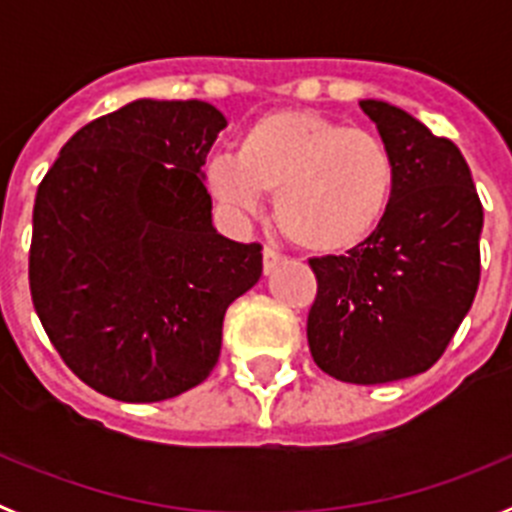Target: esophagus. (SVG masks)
Returning a JSON list of instances; mask_svg holds the SVG:
<instances>
[{
  "instance_id": "34e87169",
  "label": "esophagus",
  "mask_w": 512,
  "mask_h": 512,
  "mask_svg": "<svg viewBox=\"0 0 512 512\" xmlns=\"http://www.w3.org/2000/svg\"><path fill=\"white\" fill-rule=\"evenodd\" d=\"M284 261H287V256H282V253L274 251V248H266L264 251V274L266 277H269V274H274V271H277Z\"/></svg>"
}]
</instances>
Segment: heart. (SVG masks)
<instances>
[{"instance_id":"obj_1","label":"heart","mask_w":512,"mask_h":512,"mask_svg":"<svg viewBox=\"0 0 512 512\" xmlns=\"http://www.w3.org/2000/svg\"><path fill=\"white\" fill-rule=\"evenodd\" d=\"M205 182L235 215H251L274 192V217L289 241L310 253H343L390 210L395 161L369 130L315 110H274L243 130L238 151L210 158Z\"/></svg>"}]
</instances>
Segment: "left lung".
Segmentation results:
<instances>
[{"label":"left lung","mask_w":512,"mask_h":512,"mask_svg":"<svg viewBox=\"0 0 512 512\" xmlns=\"http://www.w3.org/2000/svg\"><path fill=\"white\" fill-rule=\"evenodd\" d=\"M395 161L390 210L346 256L312 259L318 297L307 315L315 364L351 384H384L431 369L472 307L482 205L449 138L410 112L361 99Z\"/></svg>","instance_id":"left-lung-1"}]
</instances>
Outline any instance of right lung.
I'll return each mask as SVG.
<instances>
[{"label": "right lung", "mask_w": 512, "mask_h": 512, "mask_svg": "<svg viewBox=\"0 0 512 512\" xmlns=\"http://www.w3.org/2000/svg\"><path fill=\"white\" fill-rule=\"evenodd\" d=\"M225 115L200 99H135L71 135L35 194L30 292L71 372L122 402L210 377L259 243L212 225L207 151Z\"/></svg>", "instance_id": "right-lung-1"}]
</instances>
